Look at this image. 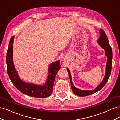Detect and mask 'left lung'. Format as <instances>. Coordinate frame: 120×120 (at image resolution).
Instances as JSON below:
<instances>
[{"mask_svg": "<svg viewBox=\"0 0 120 120\" xmlns=\"http://www.w3.org/2000/svg\"><path fill=\"white\" fill-rule=\"evenodd\" d=\"M100 37L98 40V42L101 45V46L104 49L105 51H106V56H107L108 60L107 62V66H106V75L104 77V79L100 84L98 86L95 90H79V89L76 88L74 86V85L72 84V81H71V77L70 74V71L68 68V74L70 77V79L71 82V89L72 92L75 94L79 97H84L90 95H92L95 93L99 91L103 88V86L105 85L106 82H107L109 78L111 75V69H112V49L111 47L109 42L107 36L106 34H105V31L102 29H101L100 30Z\"/></svg>", "mask_w": 120, "mask_h": 120, "instance_id": "8db88e82", "label": "left lung"}]
</instances>
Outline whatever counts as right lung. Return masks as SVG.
<instances>
[{
	"label": "right lung",
	"mask_w": 120,
	"mask_h": 120,
	"mask_svg": "<svg viewBox=\"0 0 120 120\" xmlns=\"http://www.w3.org/2000/svg\"><path fill=\"white\" fill-rule=\"evenodd\" d=\"M14 37H11L6 53L7 71L11 81L13 85L22 93L33 97L46 98L52 93L53 83L56 75L60 68V60L49 65V75L44 86L30 84L21 81L18 77L12 60L13 41Z\"/></svg>",
	"instance_id": "obj_1"
}]
</instances>
